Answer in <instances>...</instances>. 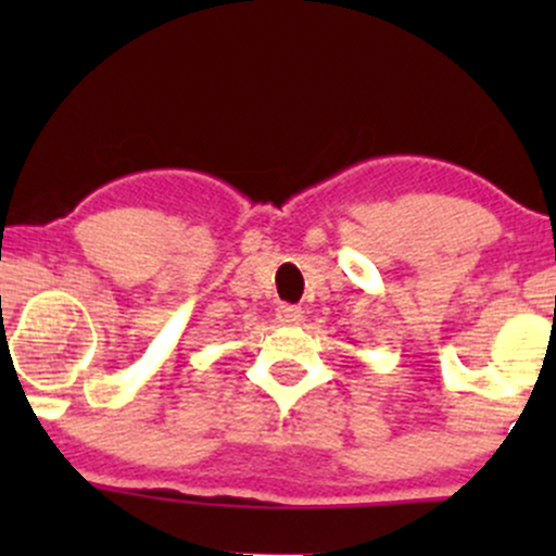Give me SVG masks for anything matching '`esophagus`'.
Listing matches in <instances>:
<instances>
[{"mask_svg": "<svg viewBox=\"0 0 556 556\" xmlns=\"http://www.w3.org/2000/svg\"><path fill=\"white\" fill-rule=\"evenodd\" d=\"M277 321L285 324V327H298V324L303 321V311H300L298 305L279 303L277 305Z\"/></svg>", "mask_w": 556, "mask_h": 556, "instance_id": "1", "label": "esophagus"}]
</instances>
